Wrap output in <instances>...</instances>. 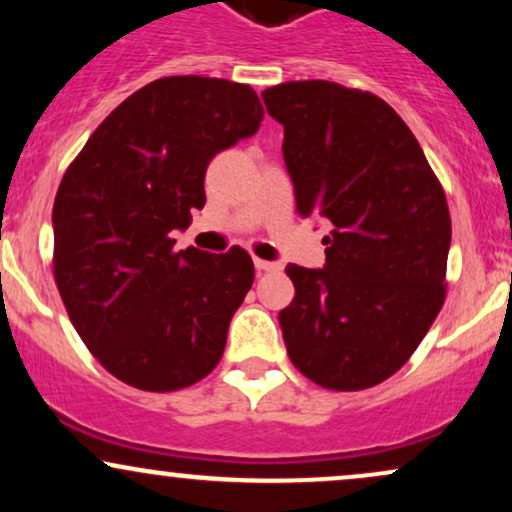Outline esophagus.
I'll list each match as a JSON object with an SVG mask.
<instances>
[{
  "label": "esophagus",
  "instance_id": "34e87169",
  "mask_svg": "<svg viewBox=\"0 0 512 512\" xmlns=\"http://www.w3.org/2000/svg\"><path fill=\"white\" fill-rule=\"evenodd\" d=\"M255 269H257V272H276V269H279V264H276V262H267V260H257V257H255Z\"/></svg>",
  "mask_w": 512,
  "mask_h": 512
}]
</instances>
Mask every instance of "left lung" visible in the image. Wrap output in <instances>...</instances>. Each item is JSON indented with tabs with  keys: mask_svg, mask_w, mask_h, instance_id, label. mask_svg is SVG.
I'll use <instances>...</instances> for the list:
<instances>
[{
	"mask_svg": "<svg viewBox=\"0 0 512 512\" xmlns=\"http://www.w3.org/2000/svg\"><path fill=\"white\" fill-rule=\"evenodd\" d=\"M284 125L296 209L332 226L325 267L289 264L296 286L279 313L305 378L356 392L397 373L445 301L450 211L404 120L383 98L332 81L262 93Z\"/></svg>",
	"mask_w": 512,
	"mask_h": 512,
	"instance_id": "8db88e82",
	"label": "left lung"
}]
</instances>
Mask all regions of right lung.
Instances as JSON below:
<instances>
[{
    "instance_id": "obj_1",
    "label": "right lung",
    "mask_w": 512,
    "mask_h": 512,
    "mask_svg": "<svg viewBox=\"0 0 512 512\" xmlns=\"http://www.w3.org/2000/svg\"><path fill=\"white\" fill-rule=\"evenodd\" d=\"M248 84L166 76L122 101L67 168L52 207L55 281L101 366L146 392L195 385L221 361L255 279L240 248L173 250L219 151L260 129Z\"/></svg>"
}]
</instances>
